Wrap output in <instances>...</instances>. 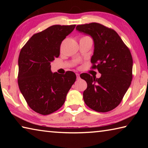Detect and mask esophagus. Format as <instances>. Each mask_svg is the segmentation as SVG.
<instances>
[{
    "mask_svg": "<svg viewBox=\"0 0 148 148\" xmlns=\"http://www.w3.org/2000/svg\"><path fill=\"white\" fill-rule=\"evenodd\" d=\"M76 76H77V79H79V74L78 73H76Z\"/></svg>",
    "mask_w": 148,
    "mask_h": 148,
    "instance_id": "34e87169",
    "label": "esophagus"
}]
</instances>
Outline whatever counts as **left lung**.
Segmentation results:
<instances>
[{"label":"left lung","mask_w":148,"mask_h":148,"mask_svg":"<svg viewBox=\"0 0 148 148\" xmlns=\"http://www.w3.org/2000/svg\"><path fill=\"white\" fill-rule=\"evenodd\" d=\"M76 29L93 40L92 68L101 74L99 78L87 73L80 75L87 84L83 93L85 103L96 112H109L120 104L131 86L133 64L131 52L114 30L101 24L79 25Z\"/></svg>","instance_id":"obj_1"}]
</instances>
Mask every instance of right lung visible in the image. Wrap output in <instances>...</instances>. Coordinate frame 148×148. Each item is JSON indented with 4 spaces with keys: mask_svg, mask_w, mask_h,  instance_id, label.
<instances>
[{
    "mask_svg": "<svg viewBox=\"0 0 148 148\" xmlns=\"http://www.w3.org/2000/svg\"><path fill=\"white\" fill-rule=\"evenodd\" d=\"M75 27H49L34 34L20 51L19 88L29 107L40 114L48 115L59 110L76 81L73 72L61 75L51 71V62L59 56L62 41Z\"/></svg>",
    "mask_w": 148,
    "mask_h": 148,
    "instance_id": "1",
    "label": "right lung"
}]
</instances>
